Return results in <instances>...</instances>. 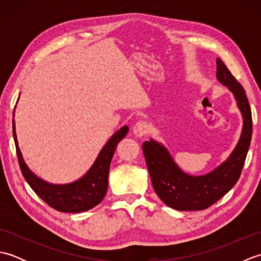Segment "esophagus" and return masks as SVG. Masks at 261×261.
Segmentation results:
<instances>
[{"label": "esophagus", "mask_w": 261, "mask_h": 261, "mask_svg": "<svg viewBox=\"0 0 261 261\" xmlns=\"http://www.w3.org/2000/svg\"><path fill=\"white\" fill-rule=\"evenodd\" d=\"M132 130H134V134L139 138L143 137V136H147L149 132V124L146 121H139L134 125Z\"/></svg>", "instance_id": "esophagus-1"}]
</instances>
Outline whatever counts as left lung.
I'll return each instance as SVG.
<instances>
[{"label": "left lung", "mask_w": 261, "mask_h": 261, "mask_svg": "<svg viewBox=\"0 0 261 261\" xmlns=\"http://www.w3.org/2000/svg\"><path fill=\"white\" fill-rule=\"evenodd\" d=\"M216 65V77L233 93L243 118L240 140L228 160L206 175L190 176L182 173L160 143L150 140L142 145L154 192L166 205L178 211L205 210L224 196L239 179L250 146L252 116L245 88L220 58Z\"/></svg>", "instance_id": "1"}]
</instances>
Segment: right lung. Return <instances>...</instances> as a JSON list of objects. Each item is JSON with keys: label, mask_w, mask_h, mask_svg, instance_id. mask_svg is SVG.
I'll list each match as a JSON object with an SVG mask.
<instances>
[{"label": "right lung", "mask_w": 261, "mask_h": 261, "mask_svg": "<svg viewBox=\"0 0 261 261\" xmlns=\"http://www.w3.org/2000/svg\"><path fill=\"white\" fill-rule=\"evenodd\" d=\"M129 127L122 126L116 134L107 142L99 152L95 163L85 176L71 184L54 185L37 177L28 168L20 151L15 135L13 120V137L16 148V154L22 175L37 195L45 201L49 206L66 213H80L91 210L102 202L108 191V176L110 164L118 143L127 134Z\"/></svg>", "instance_id": "right-lung-1"}]
</instances>
